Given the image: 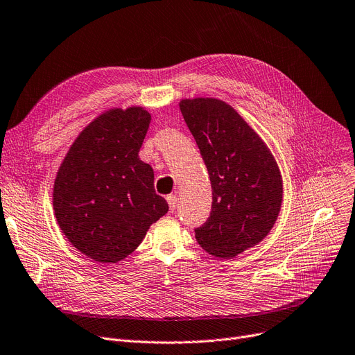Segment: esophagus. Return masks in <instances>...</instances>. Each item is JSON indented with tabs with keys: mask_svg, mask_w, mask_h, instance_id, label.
I'll return each instance as SVG.
<instances>
[{
	"mask_svg": "<svg viewBox=\"0 0 355 355\" xmlns=\"http://www.w3.org/2000/svg\"><path fill=\"white\" fill-rule=\"evenodd\" d=\"M177 196L175 194H169L166 197V202H168V206H169V211H174L175 207H177Z\"/></svg>",
	"mask_w": 355,
	"mask_h": 355,
	"instance_id": "34e87169",
	"label": "esophagus"
}]
</instances>
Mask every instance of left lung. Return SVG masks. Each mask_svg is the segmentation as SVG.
Returning <instances> with one entry per match:
<instances>
[{
  "mask_svg": "<svg viewBox=\"0 0 355 355\" xmlns=\"http://www.w3.org/2000/svg\"><path fill=\"white\" fill-rule=\"evenodd\" d=\"M211 182V211L194 229L209 254L234 258L263 241L283 202L280 169L264 141L232 105L218 98L180 101Z\"/></svg>",
  "mask_w": 355,
  "mask_h": 355,
  "instance_id": "8db88e82",
  "label": "left lung"
}]
</instances>
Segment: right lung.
Returning <instances> with one entry per match:
<instances>
[{
    "label": "right lung",
    "mask_w": 355,
    "mask_h": 355,
    "mask_svg": "<svg viewBox=\"0 0 355 355\" xmlns=\"http://www.w3.org/2000/svg\"><path fill=\"white\" fill-rule=\"evenodd\" d=\"M150 123L144 107L112 109L78 135L53 186L56 222L76 250L117 263L168 211L153 189V169L139 159Z\"/></svg>",
    "instance_id": "obj_1"
}]
</instances>
